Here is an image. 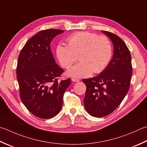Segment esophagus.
Listing matches in <instances>:
<instances>
[{
    "label": "esophagus",
    "mask_w": 147,
    "mask_h": 147,
    "mask_svg": "<svg viewBox=\"0 0 147 147\" xmlns=\"http://www.w3.org/2000/svg\"><path fill=\"white\" fill-rule=\"evenodd\" d=\"M71 80H72V81H73V82H80V80L77 79V78H73L71 79Z\"/></svg>",
    "instance_id": "obj_1"
}]
</instances>
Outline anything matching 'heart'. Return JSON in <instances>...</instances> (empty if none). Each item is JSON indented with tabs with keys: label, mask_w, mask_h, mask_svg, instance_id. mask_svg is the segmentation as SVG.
Returning a JSON list of instances; mask_svg holds the SVG:
<instances>
[{
	"label": "heart",
	"mask_w": 147,
	"mask_h": 147,
	"mask_svg": "<svg viewBox=\"0 0 147 147\" xmlns=\"http://www.w3.org/2000/svg\"><path fill=\"white\" fill-rule=\"evenodd\" d=\"M68 45L57 46L56 53L60 64L69 68L79 57L80 62L71 68L68 73L72 76L85 78L99 73L107 67L112 57V47L106 36H99L88 32H79L67 38Z\"/></svg>",
	"instance_id": "heart-1"
}]
</instances>
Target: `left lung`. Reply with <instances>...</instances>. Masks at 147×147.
Segmentation results:
<instances>
[{
    "mask_svg": "<svg viewBox=\"0 0 147 147\" xmlns=\"http://www.w3.org/2000/svg\"><path fill=\"white\" fill-rule=\"evenodd\" d=\"M102 32L113 42V59L98 76L83 80L87 87L85 108L96 117L107 116L120 105L129 90L132 76L131 56L125 43L116 34Z\"/></svg>",
    "mask_w": 147,
    "mask_h": 147,
    "instance_id": "8db88e82",
    "label": "left lung"
}]
</instances>
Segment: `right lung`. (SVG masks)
<instances>
[{
  "label": "right lung",
  "mask_w": 147,
  "mask_h": 147,
  "mask_svg": "<svg viewBox=\"0 0 147 147\" xmlns=\"http://www.w3.org/2000/svg\"><path fill=\"white\" fill-rule=\"evenodd\" d=\"M59 29L43 30L25 43L16 67L20 96L30 113L43 119H51L61 110L63 96L71 79L59 81L64 72L56 64L50 44Z\"/></svg>",
  "instance_id": "add662e5"
}]
</instances>
